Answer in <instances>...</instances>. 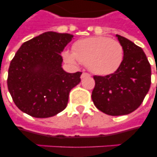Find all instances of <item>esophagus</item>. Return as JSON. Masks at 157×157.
<instances>
[{"instance_id":"34e87169","label":"esophagus","mask_w":157,"mask_h":157,"mask_svg":"<svg viewBox=\"0 0 157 157\" xmlns=\"http://www.w3.org/2000/svg\"><path fill=\"white\" fill-rule=\"evenodd\" d=\"M89 76H90V74L87 73V72H83V73L81 74V79L86 78V77H89Z\"/></svg>"}]
</instances>
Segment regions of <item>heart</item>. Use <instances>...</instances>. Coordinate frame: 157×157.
Returning <instances> with one entry per match:
<instances>
[{
	"label": "heart",
	"instance_id": "obj_1",
	"mask_svg": "<svg viewBox=\"0 0 157 157\" xmlns=\"http://www.w3.org/2000/svg\"><path fill=\"white\" fill-rule=\"evenodd\" d=\"M72 50L73 53H64L67 62L70 63L80 62L98 75L115 72L124 59L121 44L106 36H92L80 40L74 44Z\"/></svg>",
	"mask_w": 157,
	"mask_h": 157
}]
</instances>
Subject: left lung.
Listing matches in <instances>:
<instances>
[{"label": "left lung", "instance_id": "left-lung-1", "mask_svg": "<svg viewBox=\"0 0 157 157\" xmlns=\"http://www.w3.org/2000/svg\"><path fill=\"white\" fill-rule=\"evenodd\" d=\"M124 49L121 65L114 73L94 76L92 100L98 110L110 116L131 113L142 104L151 86V65L141 47L117 35Z\"/></svg>", "mask_w": 157, "mask_h": 157}]
</instances>
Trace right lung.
I'll use <instances>...</instances> for the list:
<instances>
[{
    "mask_svg": "<svg viewBox=\"0 0 157 157\" xmlns=\"http://www.w3.org/2000/svg\"><path fill=\"white\" fill-rule=\"evenodd\" d=\"M73 37L47 32L21 45L9 67L7 86L13 103L36 118L54 117L66 108L70 91L82 72L62 68L61 53Z\"/></svg>",
    "mask_w": 157,
    "mask_h": 157,
    "instance_id": "right-lung-1",
    "label": "right lung"
}]
</instances>
